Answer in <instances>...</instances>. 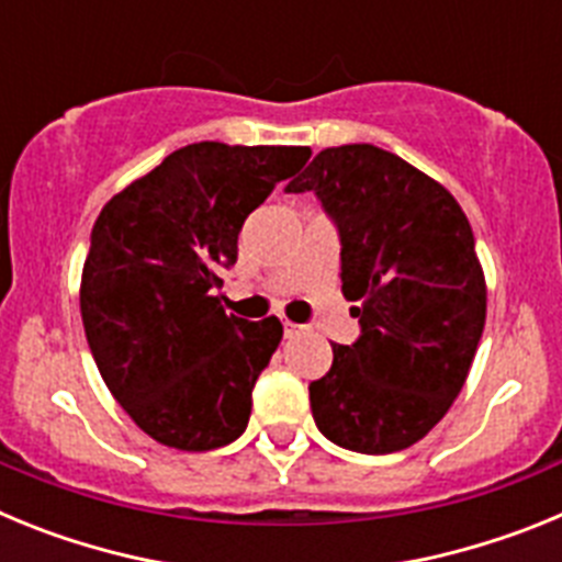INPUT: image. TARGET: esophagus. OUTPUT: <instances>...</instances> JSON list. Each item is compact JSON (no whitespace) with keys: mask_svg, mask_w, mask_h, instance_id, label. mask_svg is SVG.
<instances>
[{"mask_svg":"<svg viewBox=\"0 0 562 562\" xmlns=\"http://www.w3.org/2000/svg\"><path fill=\"white\" fill-rule=\"evenodd\" d=\"M301 331V326L292 324V321H284V337H295Z\"/></svg>","mask_w":562,"mask_h":562,"instance_id":"1","label":"esophagus"}]
</instances>
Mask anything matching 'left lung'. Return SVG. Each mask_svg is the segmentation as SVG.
<instances>
[{
    "mask_svg": "<svg viewBox=\"0 0 562 562\" xmlns=\"http://www.w3.org/2000/svg\"><path fill=\"white\" fill-rule=\"evenodd\" d=\"M290 193L312 191L340 233L342 295L360 337L331 346L310 385L317 430L385 456L428 436L464 385L486 321L473 227L453 193L369 143L324 148Z\"/></svg>",
    "mask_w": 562,
    "mask_h": 562,
    "instance_id": "8db88e82",
    "label": "left lung"
}]
</instances>
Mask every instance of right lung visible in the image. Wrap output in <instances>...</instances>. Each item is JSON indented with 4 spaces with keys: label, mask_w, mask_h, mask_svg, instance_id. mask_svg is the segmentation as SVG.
Listing matches in <instances>:
<instances>
[{
    "label": "right lung",
    "mask_w": 562,
    "mask_h": 562,
    "mask_svg": "<svg viewBox=\"0 0 562 562\" xmlns=\"http://www.w3.org/2000/svg\"><path fill=\"white\" fill-rule=\"evenodd\" d=\"M306 146L191 143L103 205L81 276V317L106 389L143 434L202 453L245 434L252 385L278 349L276 315L222 306L238 231Z\"/></svg>",
    "instance_id": "add662e5"
}]
</instances>
